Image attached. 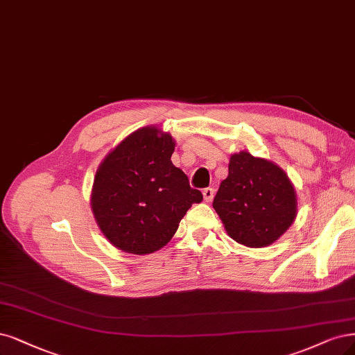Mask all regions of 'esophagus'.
Segmentation results:
<instances>
[{
	"label": "esophagus",
	"mask_w": 355,
	"mask_h": 355,
	"mask_svg": "<svg viewBox=\"0 0 355 355\" xmlns=\"http://www.w3.org/2000/svg\"><path fill=\"white\" fill-rule=\"evenodd\" d=\"M202 195H204L205 202H211V200L214 197V189L213 188H205V189H202Z\"/></svg>",
	"instance_id": "1"
}]
</instances>
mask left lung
Returning a JSON list of instances; mask_svg holds the SVG:
<instances>
[{
	"label": "left lung",
	"mask_w": 355,
	"mask_h": 355,
	"mask_svg": "<svg viewBox=\"0 0 355 355\" xmlns=\"http://www.w3.org/2000/svg\"><path fill=\"white\" fill-rule=\"evenodd\" d=\"M227 235L251 248L270 245L297 217V193L286 173L248 151L232 154L229 175L213 201Z\"/></svg>",
	"instance_id": "obj_1"
}]
</instances>
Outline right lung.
<instances>
[{"instance_id":"add662e5","label":"right lung","mask_w":355,"mask_h":355,"mask_svg":"<svg viewBox=\"0 0 355 355\" xmlns=\"http://www.w3.org/2000/svg\"><path fill=\"white\" fill-rule=\"evenodd\" d=\"M172 135L145 126L108 153L95 173L91 209L113 245L130 254H151L173 238L182 217L202 193L175 167Z\"/></svg>"}]
</instances>
